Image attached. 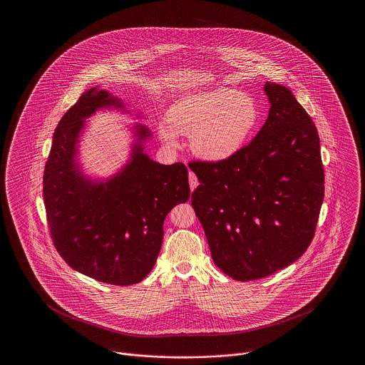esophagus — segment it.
<instances>
[{
  "mask_svg": "<svg viewBox=\"0 0 365 365\" xmlns=\"http://www.w3.org/2000/svg\"><path fill=\"white\" fill-rule=\"evenodd\" d=\"M189 183H190L191 190H194L198 186V179L192 173H189Z\"/></svg>",
  "mask_w": 365,
  "mask_h": 365,
  "instance_id": "obj_1",
  "label": "esophagus"
}]
</instances>
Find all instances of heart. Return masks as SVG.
Listing matches in <instances>:
<instances>
[{
	"instance_id": "obj_1",
	"label": "heart",
	"mask_w": 365,
	"mask_h": 365,
	"mask_svg": "<svg viewBox=\"0 0 365 365\" xmlns=\"http://www.w3.org/2000/svg\"><path fill=\"white\" fill-rule=\"evenodd\" d=\"M260 120L256 100L234 88H212L179 98L158 125V135L170 146L179 145L178 134L190 135V149L205 161H225L237 155Z\"/></svg>"
}]
</instances>
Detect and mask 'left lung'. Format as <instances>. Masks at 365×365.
Returning a JSON list of instances; mask_svg holds the SVG:
<instances>
[{"mask_svg":"<svg viewBox=\"0 0 365 365\" xmlns=\"http://www.w3.org/2000/svg\"><path fill=\"white\" fill-rule=\"evenodd\" d=\"M268 118L253 140L225 161L191 163V205L215 264L235 280L265 278L312 242L324 198L320 139L287 87L267 82Z\"/></svg>","mask_w":365,"mask_h":365,"instance_id":"obj_1","label":"left lung"}]
</instances>
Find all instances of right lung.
Segmentation results:
<instances>
[{
    "instance_id": "right-lung-1",
    "label": "right lung",
    "mask_w": 365,
    "mask_h": 365,
    "mask_svg": "<svg viewBox=\"0 0 365 365\" xmlns=\"http://www.w3.org/2000/svg\"><path fill=\"white\" fill-rule=\"evenodd\" d=\"M122 100L93 87L61 118L43 171V201L54 247L75 271L116 286L135 284L156 264L164 219L190 197L187 168L158 164L143 152L152 137L135 124L128 163L106 180H91L78 163L86 119Z\"/></svg>"
}]
</instances>
